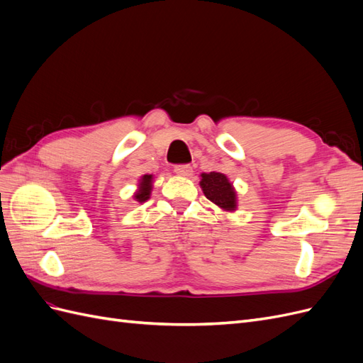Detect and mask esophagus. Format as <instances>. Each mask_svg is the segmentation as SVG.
<instances>
[{
    "label": "esophagus",
    "instance_id": "esophagus-1",
    "mask_svg": "<svg viewBox=\"0 0 363 363\" xmlns=\"http://www.w3.org/2000/svg\"><path fill=\"white\" fill-rule=\"evenodd\" d=\"M174 172L177 175H182V177H189V175L192 174V167L191 164H175L174 167Z\"/></svg>",
    "mask_w": 363,
    "mask_h": 363
}]
</instances>
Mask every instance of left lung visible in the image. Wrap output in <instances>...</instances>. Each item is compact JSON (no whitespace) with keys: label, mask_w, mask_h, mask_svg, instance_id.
Wrapping results in <instances>:
<instances>
[{"label":"left lung","mask_w":363,"mask_h":363,"mask_svg":"<svg viewBox=\"0 0 363 363\" xmlns=\"http://www.w3.org/2000/svg\"><path fill=\"white\" fill-rule=\"evenodd\" d=\"M201 188L204 195L212 203L219 206L224 211H235L236 208V192L232 183L228 182L221 172L201 174Z\"/></svg>","instance_id":"left-lung-1"}]
</instances>
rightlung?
<instances>
[{
    "label": "right lung",
    "instance_id": "right-lung-1",
    "mask_svg": "<svg viewBox=\"0 0 363 363\" xmlns=\"http://www.w3.org/2000/svg\"><path fill=\"white\" fill-rule=\"evenodd\" d=\"M150 192H151V175H144L140 180V189L136 194L135 199L142 203L150 199Z\"/></svg>",
    "mask_w": 363,
    "mask_h": 363
}]
</instances>
